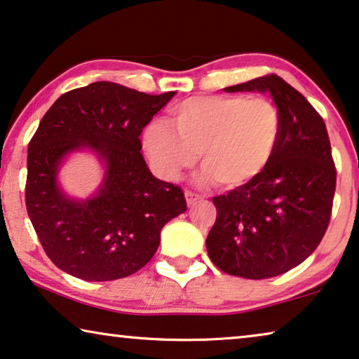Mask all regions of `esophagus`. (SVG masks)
<instances>
[{
  "instance_id": "esophagus-1",
  "label": "esophagus",
  "mask_w": 359,
  "mask_h": 359,
  "mask_svg": "<svg viewBox=\"0 0 359 359\" xmlns=\"http://www.w3.org/2000/svg\"><path fill=\"white\" fill-rule=\"evenodd\" d=\"M184 197H186V202H188V205L196 204V202L201 199V196H199V194H196V192L188 191V189L184 191Z\"/></svg>"
}]
</instances>
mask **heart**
<instances>
[{
    "label": "heart",
    "instance_id": "b5f03b06",
    "mask_svg": "<svg viewBox=\"0 0 359 359\" xmlns=\"http://www.w3.org/2000/svg\"><path fill=\"white\" fill-rule=\"evenodd\" d=\"M173 128L147 124L142 145L154 170L178 180L199 160L201 183L233 189L256 180L272 160L282 134V116L267 98L240 95L192 97L171 108Z\"/></svg>",
    "mask_w": 359,
    "mask_h": 359
}]
</instances>
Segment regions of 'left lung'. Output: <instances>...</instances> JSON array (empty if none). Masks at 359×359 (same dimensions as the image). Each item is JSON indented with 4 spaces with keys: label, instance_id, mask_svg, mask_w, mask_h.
I'll use <instances>...</instances> for the list:
<instances>
[{
    "label": "left lung",
    "instance_id": "left-lung-1",
    "mask_svg": "<svg viewBox=\"0 0 359 359\" xmlns=\"http://www.w3.org/2000/svg\"><path fill=\"white\" fill-rule=\"evenodd\" d=\"M223 90L269 93L282 116V134L256 180L212 199L217 220L207 252L235 277H277L308 259L329 226L337 183L329 134L313 105L282 77H257Z\"/></svg>",
    "mask_w": 359,
    "mask_h": 359
}]
</instances>
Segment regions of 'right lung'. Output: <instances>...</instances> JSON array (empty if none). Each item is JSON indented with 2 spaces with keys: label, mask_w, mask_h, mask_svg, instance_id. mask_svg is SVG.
<instances>
[{
  "label": "right lung",
  "mask_w": 359,
  "mask_h": 359,
  "mask_svg": "<svg viewBox=\"0 0 359 359\" xmlns=\"http://www.w3.org/2000/svg\"><path fill=\"white\" fill-rule=\"evenodd\" d=\"M175 93L98 81L63 93L41 118L27 150L25 205L46 256L63 272L87 282L137 272L158 249L165 223L188 209L178 186L150 173L139 139ZM77 151L92 153L104 170L86 200L59 183L60 167Z\"/></svg>",
  "instance_id": "right-lung-1"
}]
</instances>
